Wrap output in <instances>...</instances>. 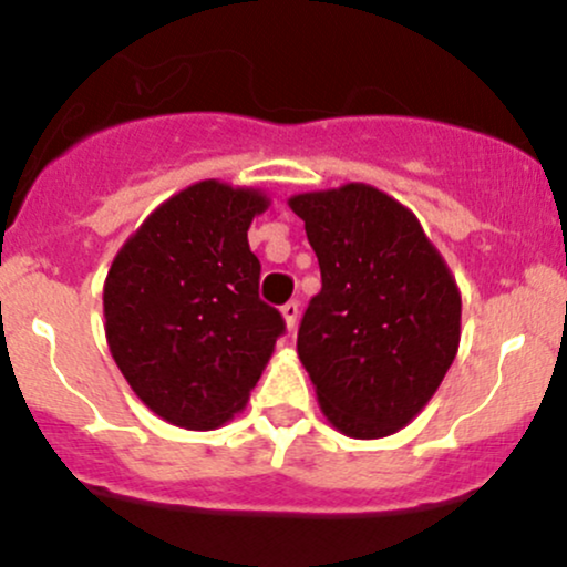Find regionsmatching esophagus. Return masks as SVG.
<instances>
[{
  "label": "esophagus",
  "instance_id": "34e87169",
  "mask_svg": "<svg viewBox=\"0 0 567 567\" xmlns=\"http://www.w3.org/2000/svg\"><path fill=\"white\" fill-rule=\"evenodd\" d=\"M282 318H285V326H288V331H293L296 323H299V303H296V301L285 303Z\"/></svg>",
  "mask_w": 567,
  "mask_h": 567
}]
</instances>
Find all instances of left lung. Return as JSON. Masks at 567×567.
Instances as JSON below:
<instances>
[{"label": "left lung", "instance_id": "left-lung-1", "mask_svg": "<svg viewBox=\"0 0 567 567\" xmlns=\"http://www.w3.org/2000/svg\"><path fill=\"white\" fill-rule=\"evenodd\" d=\"M323 288L299 326L320 410L355 440L408 426L443 383L462 337V296L419 217L372 184L301 193Z\"/></svg>", "mask_w": 567, "mask_h": 567}]
</instances>
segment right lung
Here are the masks:
<instances>
[{"instance_id":"obj_1","label":"right lung","mask_w":567,"mask_h":567,"mask_svg":"<svg viewBox=\"0 0 567 567\" xmlns=\"http://www.w3.org/2000/svg\"><path fill=\"white\" fill-rule=\"evenodd\" d=\"M271 200L206 178L143 219L109 268L105 339L135 396L168 424L223 426L247 408L282 315L260 301L247 230Z\"/></svg>"}]
</instances>
